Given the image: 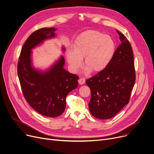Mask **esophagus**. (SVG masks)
Returning a JSON list of instances; mask_svg holds the SVG:
<instances>
[{"mask_svg": "<svg viewBox=\"0 0 154 154\" xmlns=\"http://www.w3.org/2000/svg\"><path fill=\"white\" fill-rule=\"evenodd\" d=\"M78 82H79V83L80 85H83V84H84V83L85 82V80L84 79L80 78V79H79Z\"/></svg>", "mask_w": 154, "mask_h": 154, "instance_id": "esophagus-1", "label": "esophagus"}]
</instances>
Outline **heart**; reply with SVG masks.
Masks as SVG:
<instances>
[{
  "instance_id": "heart-1",
  "label": "heart",
  "mask_w": 154,
  "mask_h": 154,
  "mask_svg": "<svg viewBox=\"0 0 154 154\" xmlns=\"http://www.w3.org/2000/svg\"><path fill=\"white\" fill-rule=\"evenodd\" d=\"M116 45L110 37L91 30L82 33L75 40L72 50L66 53L67 62L72 71L75 72L83 66L87 72H100L108 66L115 53Z\"/></svg>"
}]
</instances>
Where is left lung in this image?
Wrapping results in <instances>:
<instances>
[{"instance_id":"left-lung-1","label":"left lung","mask_w":154,"mask_h":154,"mask_svg":"<svg viewBox=\"0 0 154 154\" xmlns=\"http://www.w3.org/2000/svg\"><path fill=\"white\" fill-rule=\"evenodd\" d=\"M121 44L103 71L86 80L91 90L88 104L91 114L100 119L114 117L128 104L134 85L136 74L133 50L122 32Z\"/></svg>"}]
</instances>
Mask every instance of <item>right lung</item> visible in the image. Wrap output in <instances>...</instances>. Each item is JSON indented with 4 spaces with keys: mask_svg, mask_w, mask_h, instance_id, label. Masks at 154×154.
Listing matches in <instances>:
<instances>
[{
    "mask_svg": "<svg viewBox=\"0 0 154 154\" xmlns=\"http://www.w3.org/2000/svg\"><path fill=\"white\" fill-rule=\"evenodd\" d=\"M54 27L34 31L26 40L18 59L17 70L24 98L40 114L49 117L61 115L66 109V96L78 86L79 77L64 69L62 57L48 71L35 70L31 64V49L54 37Z\"/></svg>",
    "mask_w": 154,
    "mask_h": 154,
    "instance_id": "add662e5",
    "label": "right lung"
}]
</instances>
